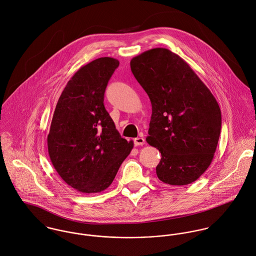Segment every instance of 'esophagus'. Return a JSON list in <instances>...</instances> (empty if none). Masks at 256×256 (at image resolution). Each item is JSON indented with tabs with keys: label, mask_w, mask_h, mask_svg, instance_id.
<instances>
[{
	"label": "esophagus",
	"mask_w": 256,
	"mask_h": 256,
	"mask_svg": "<svg viewBox=\"0 0 256 256\" xmlns=\"http://www.w3.org/2000/svg\"><path fill=\"white\" fill-rule=\"evenodd\" d=\"M134 142L136 146H140V145H143L145 143V140H144L143 138H136L134 140Z\"/></svg>",
	"instance_id": "34e87169"
}]
</instances>
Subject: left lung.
I'll use <instances>...</instances> for the list:
<instances>
[{
	"mask_svg": "<svg viewBox=\"0 0 256 256\" xmlns=\"http://www.w3.org/2000/svg\"><path fill=\"white\" fill-rule=\"evenodd\" d=\"M132 72L152 105L146 142L161 153L156 167L170 186L196 182L210 166L221 132V110L188 64L165 48L130 60Z\"/></svg>",
	"mask_w": 256,
	"mask_h": 256,
	"instance_id": "1",
	"label": "left lung"
}]
</instances>
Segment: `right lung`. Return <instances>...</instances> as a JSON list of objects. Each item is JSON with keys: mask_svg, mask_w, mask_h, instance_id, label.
Segmentation results:
<instances>
[{"mask_svg": "<svg viewBox=\"0 0 256 256\" xmlns=\"http://www.w3.org/2000/svg\"><path fill=\"white\" fill-rule=\"evenodd\" d=\"M114 58L82 66L62 90L48 134V152L60 176L84 194H97L113 182L134 148L122 138L104 106L109 80L118 66Z\"/></svg>", "mask_w": 256, "mask_h": 256, "instance_id": "add662e5", "label": "right lung"}]
</instances>
